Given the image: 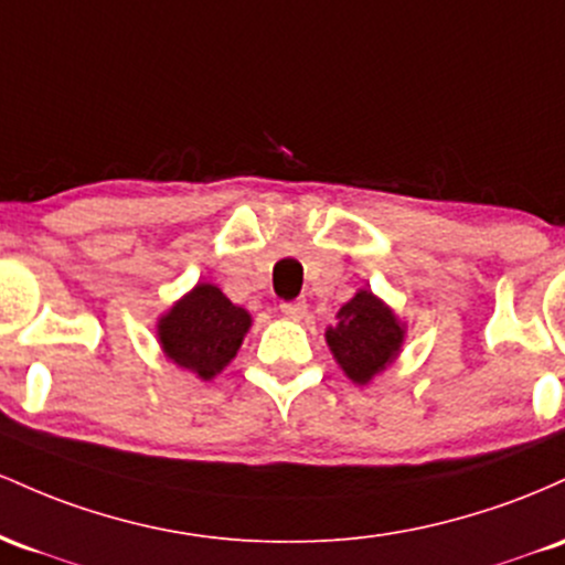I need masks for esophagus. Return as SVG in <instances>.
<instances>
[{
    "mask_svg": "<svg viewBox=\"0 0 565 565\" xmlns=\"http://www.w3.org/2000/svg\"><path fill=\"white\" fill-rule=\"evenodd\" d=\"M280 312L285 317H290V320H301V317L307 315V301H285L280 303Z\"/></svg>",
    "mask_w": 565,
    "mask_h": 565,
    "instance_id": "34e87169",
    "label": "esophagus"
}]
</instances>
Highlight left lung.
<instances>
[{"label": "left lung", "instance_id": "obj_1", "mask_svg": "<svg viewBox=\"0 0 565 565\" xmlns=\"http://www.w3.org/2000/svg\"><path fill=\"white\" fill-rule=\"evenodd\" d=\"M326 344L344 376L365 386L401 358L405 322L390 303L363 288L341 303L335 326H328L326 331Z\"/></svg>", "mask_w": 565, "mask_h": 565}]
</instances>
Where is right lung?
I'll return each mask as SVG.
<instances>
[{
    "label": "right lung",
    "instance_id": "right-lung-1",
    "mask_svg": "<svg viewBox=\"0 0 565 565\" xmlns=\"http://www.w3.org/2000/svg\"><path fill=\"white\" fill-rule=\"evenodd\" d=\"M250 326L248 309L226 299L218 285L198 282L157 317V341L170 363L211 382L237 358Z\"/></svg>",
    "mask_w": 565,
    "mask_h": 565
}]
</instances>
